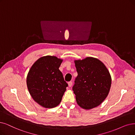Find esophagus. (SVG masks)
<instances>
[{
    "mask_svg": "<svg viewBox=\"0 0 135 135\" xmlns=\"http://www.w3.org/2000/svg\"><path fill=\"white\" fill-rule=\"evenodd\" d=\"M72 85H73V82H72V81H70V82L68 83V86H69V87H71V86H72Z\"/></svg>",
    "mask_w": 135,
    "mask_h": 135,
    "instance_id": "esophagus-1",
    "label": "esophagus"
}]
</instances>
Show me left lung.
Here are the masks:
<instances>
[{"instance_id":"1","label":"left lung","mask_w":135,"mask_h":135,"mask_svg":"<svg viewBox=\"0 0 135 135\" xmlns=\"http://www.w3.org/2000/svg\"><path fill=\"white\" fill-rule=\"evenodd\" d=\"M78 75L73 88L78 105L85 110L100 105L108 95L111 76L104 64L98 59L86 57L75 60Z\"/></svg>"}]
</instances>
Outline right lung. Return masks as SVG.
<instances>
[{
  "label": "right lung",
  "mask_w": 135,
  "mask_h": 135,
  "mask_svg": "<svg viewBox=\"0 0 135 135\" xmlns=\"http://www.w3.org/2000/svg\"><path fill=\"white\" fill-rule=\"evenodd\" d=\"M62 61L55 56H42L27 75L26 85L31 98L45 108H54L60 104L68 86L59 69Z\"/></svg>",
  "instance_id": "1"
}]
</instances>
